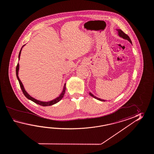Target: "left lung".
Listing matches in <instances>:
<instances>
[{
    "instance_id": "left-lung-1",
    "label": "left lung",
    "mask_w": 154,
    "mask_h": 154,
    "mask_svg": "<svg viewBox=\"0 0 154 154\" xmlns=\"http://www.w3.org/2000/svg\"><path fill=\"white\" fill-rule=\"evenodd\" d=\"M116 30L118 31V34L119 36H120L121 37L123 38H124V39H127L129 42H131V43H131V39H130L129 37L127 34H125L123 31H122L121 29H117ZM89 94H90V95L91 96L93 97L94 98H96V99H97V100H100V101H106V100H102L101 98H98V97H96V96H95L93 95V94H92L91 92H90V93H89Z\"/></svg>"
}]
</instances>
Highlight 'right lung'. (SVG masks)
I'll use <instances>...</instances> for the list:
<instances>
[{"label":"right lung","mask_w":154,"mask_h":154,"mask_svg":"<svg viewBox=\"0 0 154 154\" xmlns=\"http://www.w3.org/2000/svg\"><path fill=\"white\" fill-rule=\"evenodd\" d=\"M25 45H24L22 47V48H21V50H20L19 54V59H20V54H21V50H22V48H23V46H25ZM19 70V63H17V68H16V74H17V80H18V81L19 82L20 88H21V90H22V91L23 92V94L25 96V97H26V98H28L29 100H30L31 101H32L33 102L36 103L37 104L41 105V106H48L54 105V104L57 103V102L60 101L62 99L63 96H64V95L65 94V92H66V84H64V87H63V89L62 92V93L60 94V95H59L58 97H57V98H55V99L53 100L52 101L48 102L41 101H39V100H36L35 98H33L32 97H31V96L25 91V88H24V87H23V83L21 82L20 79L19 78V76H18Z\"/></svg>","instance_id":"right-lung-1"}]
</instances>
